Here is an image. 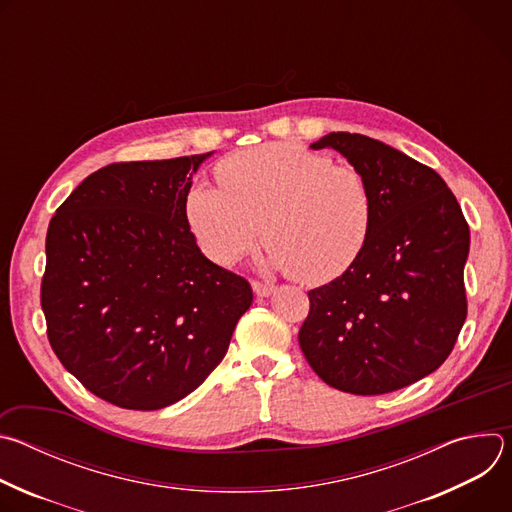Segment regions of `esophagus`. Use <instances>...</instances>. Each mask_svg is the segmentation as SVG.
Listing matches in <instances>:
<instances>
[{
    "label": "esophagus",
    "mask_w": 512,
    "mask_h": 512,
    "mask_svg": "<svg viewBox=\"0 0 512 512\" xmlns=\"http://www.w3.org/2000/svg\"><path fill=\"white\" fill-rule=\"evenodd\" d=\"M251 285H253V291H255V294H257L259 298H267V296H271V294H273V289H275V285H273L271 281H259V279H253V281H251Z\"/></svg>",
    "instance_id": "obj_1"
}]
</instances>
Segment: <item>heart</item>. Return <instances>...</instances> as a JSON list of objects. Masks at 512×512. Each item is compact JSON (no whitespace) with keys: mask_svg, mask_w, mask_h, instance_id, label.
<instances>
[{"mask_svg":"<svg viewBox=\"0 0 512 512\" xmlns=\"http://www.w3.org/2000/svg\"><path fill=\"white\" fill-rule=\"evenodd\" d=\"M223 190L206 184L186 196V218L202 251L231 265L263 237L271 267L304 283L344 273L373 225L367 178L348 164L291 143L237 152L216 166Z\"/></svg>","mask_w":512,"mask_h":512,"instance_id":"heart-1","label":"heart"}]
</instances>
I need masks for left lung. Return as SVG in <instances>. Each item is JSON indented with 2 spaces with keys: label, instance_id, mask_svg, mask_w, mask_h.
Segmentation results:
<instances>
[{
  "label": "left lung",
  "instance_id": "obj_1",
  "mask_svg": "<svg viewBox=\"0 0 512 512\" xmlns=\"http://www.w3.org/2000/svg\"><path fill=\"white\" fill-rule=\"evenodd\" d=\"M312 148H334L360 170L375 210L356 261L308 291L300 348L334 389H403L442 367L464 326L468 223L440 174L383 141L334 131Z\"/></svg>",
  "mask_w": 512,
  "mask_h": 512
}]
</instances>
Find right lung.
Masks as SVG:
<instances>
[{
  "mask_svg": "<svg viewBox=\"0 0 512 512\" xmlns=\"http://www.w3.org/2000/svg\"><path fill=\"white\" fill-rule=\"evenodd\" d=\"M204 156L115 162L85 178L46 233L48 342L85 389L123 409L168 407L214 371L253 302L208 261L186 218Z\"/></svg>",
  "mask_w": 512,
  "mask_h": 512,
  "instance_id": "right-lung-1",
  "label": "right lung"
}]
</instances>
